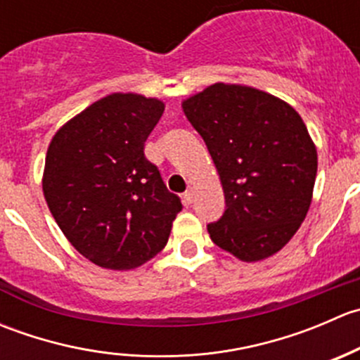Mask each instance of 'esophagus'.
<instances>
[{
    "label": "esophagus",
    "mask_w": 360,
    "mask_h": 360,
    "mask_svg": "<svg viewBox=\"0 0 360 360\" xmlns=\"http://www.w3.org/2000/svg\"><path fill=\"white\" fill-rule=\"evenodd\" d=\"M193 198H195V191L191 190H186L184 191V195H183V200H184V205H191V202H193Z\"/></svg>",
    "instance_id": "obj_1"
}]
</instances>
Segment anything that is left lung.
Wrapping results in <instances>:
<instances>
[{
  "label": "left lung",
  "mask_w": 360,
  "mask_h": 360,
  "mask_svg": "<svg viewBox=\"0 0 360 360\" xmlns=\"http://www.w3.org/2000/svg\"><path fill=\"white\" fill-rule=\"evenodd\" d=\"M183 111L214 160L223 216L207 224L217 248L242 261L278 252L307 217L317 150L294 108L263 90L214 83Z\"/></svg>",
  "instance_id": "8db88e82"
}]
</instances>
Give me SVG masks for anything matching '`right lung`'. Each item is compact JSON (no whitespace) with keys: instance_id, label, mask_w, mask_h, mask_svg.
<instances>
[{"instance_id":"1","label":"right lung","mask_w":360,"mask_h":360,"mask_svg":"<svg viewBox=\"0 0 360 360\" xmlns=\"http://www.w3.org/2000/svg\"><path fill=\"white\" fill-rule=\"evenodd\" d=\"M165 104L111 94L90 104L50 143L43 193L72 248L110 270H132L165 248L183 205L144 157Z\"/></svg>"}]
</instances>
